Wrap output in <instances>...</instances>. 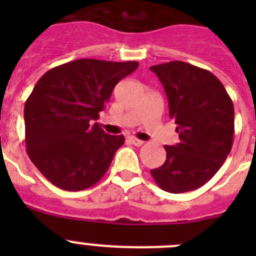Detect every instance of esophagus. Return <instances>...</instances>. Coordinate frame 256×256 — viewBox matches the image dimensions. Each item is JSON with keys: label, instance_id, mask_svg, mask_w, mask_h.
I'll use <instances>...</instances> for the list:
<instances>
[{"label": "esophagus", "instance_id": "34e87169", "mask_svg": "<svg viewBox=\"0 0 256 256\" xmlns=\"http://www.w3.org/2000/svg\"><path fill=\"white\" fill-rule=\"evenodd\" d=\"M128 141H130L132 144H134V146H137V148H140V146H142V144H144V141H141V140H138V138H136V137H130V138H128Z\"/></svg>", "mask_w": 256, "mask_h": 256}]
</instances>
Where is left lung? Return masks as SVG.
I'll return each mask as SVG.
<instances>
[{"instance_id":"left-lung-1","label":"left lung","mask_w":256,"mask_h":256,"mask_svg":"<svg viewBox=\"0 0 256 256\" xmlns=\"http://www.w3.org/2000/svg\"><path fill=\"white\" fill-rule=\"evenodd\" d=\"M160 79L180 142L164 146L166 160L151 169L156 184L170 194L204 186L232 148L234 110L224 86L209 70L183 61L150 68Z\"/></svg>"}]
</instances>
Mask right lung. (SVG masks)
I'll return each instance as SVG.
<instances>
[{
  "label": "right lung",
  "mask_w": 256,
  "mask_h": 256,
  "mask_svg": "<svg viewBox=\"0 0 256 256\" xmlns=\"http://www.w3.org/2000/svg\"><path fill=\"white\" fill-rule=\"evenodd\" d=\"M138 68L137 61L80 58L48 70L24 106L26 152L56 187L80 191L108 169L124 136L97 123L116 83Z\"/></svg>",
  "instance_id": "obj_1"
}]
</instances>
